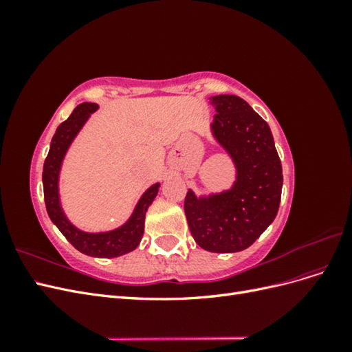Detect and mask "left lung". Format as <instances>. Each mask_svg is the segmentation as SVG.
Masks as SVG:
<instances>
[{
  "label": "left lung",
  "instance_id": "left-lung-1",
  "mask_svg": "<svg viewBox=\"0 0 352 352\" xmlns=\"http://www.w3.org/2000/svg\"><path fill=\"white\" fill-rule=\"evenodd\" d=\"M211 133L232 158L233 185L221 192L185 198L190 233L202 250L238 252L260 238L278 214L283 175L269 124L236 95L210 98Z\"/></svg>",
  "mask_w": 352,
  "mask_h": 352
}]
</instances>
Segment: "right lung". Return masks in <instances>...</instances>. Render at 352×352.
<instances>
[{
	"instance_id": "obj_1",
	"label": "right lung",
	"mask_w": 352,
	"mask_h": 352,
	"mask_svg": "<svg viewBox=\"0 0 352 352\" xmlns=\"http://www.w3.org/2000/svg\"><path fill=\"white\" fill-rule=\"evenodd\" d=\"M97 110L98 104L82 102L73 110L69 119L57 127L44 163L42 185H44V198L48 216L73 247L83 254L91 255V257L114 258L133 251L140 245L144 235L145 212L157 197L160 184H154L148 188L138 201L131 217L122 226L113 230L85 232L74 226L67 219L65 210L61 207L58 189L63 160H65L74 138L88 122L91 114Z\"/></svg>"
}]
</instances>
